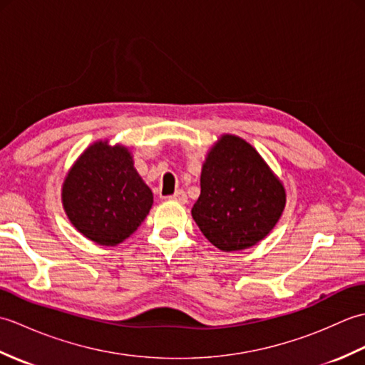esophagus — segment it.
Masks as SVG:
<instances>
[{
  "instance_id": "1",
  "label": "esophagus",
  "mask_w": 365,
  "mask_h": 365,
  "mask_svg": "<svg viewBox=\"0 0 365 365\" xmlns=\"http://www.w3.org/2000/svg\"><path fill=\"white\" fill-rule=\"evenodd\" d=\"M168 199H169V200H174V202H178V204H185V202H187V200H188L187 195H185V191H182V190L175 191L173 196H168Z\"/></svg>"
}]
</instances>
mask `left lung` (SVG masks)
<instances>
[{"mask_svg": "<svg viewBox=\"0 0 365 365\" xmlns=\"http://www.w3.org/2000/svg\"><path fill=\"white\" fill-rule=\"evenodd\" d=\"M287 192L268 163L243 138L221 135L200 170V195L192 220L213 246L243 251L274 229Z\"/></svg>", "mask_w": 365, "mask_h": 365, "instance_id": "1", "label": "left lung"}]
</instances>
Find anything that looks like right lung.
I'll list each match as a JSON object with an SVG mask.
<instances>
[{"label":"right lung","instance_id":"add662e5","mask_svg":"<svg viewBox=\"0 0 365 365\" xmlns=\"http://www.w3.org/2000/svg\"><path fill=\"white\" fill-rule=\"evenodd\" d=\"M72 226L100 246H115L141 226L153 205L152 190L122 144L96 141L68 169L61 191Z\"/></svg>","mask_w":365,"mask_h":365}]
</instances>
